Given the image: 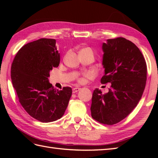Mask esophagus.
I'll list each match as a JSON object with an SVG mask.
<instances>
[{
  "instance_id": "1",
  "label": "esophagus",
  "mask_w": 158,
  "mask_h": 158,
  "mask_svg": "<svg viewBox=\"0 0 158 158\" xmlns=\"http://www.w3.org/2000/svg\"><path fill=\"white\" fill-rule=\"evenodd\" d=\"M80 90V88H74L73 89V93H76L78 91H79Z\"/></svg>"
}]
</instances>
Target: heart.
I'll use <instances>...</instances> for the list:
<instances>
[{
	"label": "heart",
	"mask_w": 158,
	"mask_h": 158,
	"mask_svg": "<svg viewBox=\"0 0 158 158\" xmlns=\"http://www.w3.org/2000/svg\"><path fill=\"white\" fill-rule=\"evenodd\" d=\"M87 49H88V48H87ZM80 81H81H81H82V80H81H81H80Z\"/></svg>",
	"instance_id": "1"
}]
</instances>
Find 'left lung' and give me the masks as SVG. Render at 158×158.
Listing matches in <instances>:
<instances>
[{
    "label": "left lung",
    "instance_id": "1",
    "mask_svg": "<svg viewBox=\"0 0 158 158\" xmlns=\"http://www.w3.org/2000/svg\"><path fill=\"white\" fill-rule=\"evenodd\" d=\"M102 84L110 83L109 92L102 94L94 89L91 114L103 124L113 125L125 119L139 103L145 88L147 64L135 44L123 37L107 39L102 43Z\"/></svg>",
    "mask_w": 158,
    "mask_h": 158
}]
</instances>
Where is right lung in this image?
Instances as JSON below:
<instances>
[{
  "label": "right lung",
  "instance_id": "add662e5",
  "mask_svg": "<svg viewBox=\"0 0 158 158\" xmlns=\"http://www.w3.org/2000/svg\"><path fill=\"white\" fill-rule=\"evenodd\" d=\"M60 60L56 40L40 39L23 45L12 62L11 81L19 101L41 122L61 118L72 95L70 87L58 90L49 82L50 70L59 66Z\"/></svg>",
  "mask_w": 158,
  "mask_h": 158
}]
</instances>
